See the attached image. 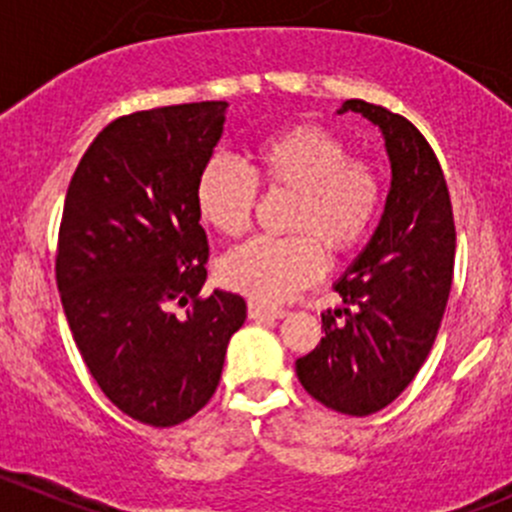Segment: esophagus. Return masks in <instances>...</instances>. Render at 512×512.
<instances>
[{
    "label": "esophagus",
    "mask_w": 512,
    "mask_h": 512,
    "mask_svg": "<svg viewBox=\"0 0 512 512\" xmlns=\"http://www.w3.org/2000/svg\"><path fill=\"white\" fill-rule=\"evenodd\" d=\"M247 315H250L252 320H265V317H275V320H280V317L287 315V310H282V307L262 305V302H257V300H250L247 302Z\"/></svg>",
    "instance_id": "1"
}]
</instances>
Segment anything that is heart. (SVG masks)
Listing matches in <instances>:
<instances>
[{
    "mask_svg": "<svg viewBox=\"0 0 512 512\" xmlns=\"http://www.w3.org/2000/svg\"><path fill=\"white\" fill-rule=\"evenodd\" d=\"M252 167L212 160L197 180L200 217L222 237L245 235L257 207V187L290 195L280 240H252L220 262V280L252 300L282 302L320 280L325 255L345 257L380 217L385 185L367 157H350L335 132L292 124L262 137Z\"/></svg>",
    "mask_w": 512,
    "mask_h": 512,
    "instance_id": "1",
    "label": "heart"
}]
</instances>
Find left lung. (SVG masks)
Listing matches in <instances>:
<instances>
[{"label": "left lung", "mask_w": 512, "mask_h": 512, "mask_svg": "<svg viewBox=\"0 0 512 512\" xmlns=\"http://www.w3.org/2000/svg\"><path fill=\"white\" fill-rule=\"evenodd\" d=\"M385 135L393 182L375 235L335 285L345 307L322 312L325 337L295 362L325 408H388L423 367L440 330L455 265V217L443 167L420 130L380 104L347 99Z\"/></svg>", "instance_id": "8db88e82"}]
</instances>
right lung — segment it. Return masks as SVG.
Wrapping results in <instances>:
<instances>
[{"instance_id": "obj_1", "label": "right lung", "mask_w": 512, "mask_h": 512, "mask_svg": "<svg viewBox=\"0 0 512 512\" xmlns=\"http://www.w3.org/2000/svg\"><path fill=\"white\" fill-rule=\"evenodd\" d=\"M225 109L192 102L117 117L64 197L54 272L69 330L109 403L152 428L185 423L210 403L227 342L247 317L240 295H202L210 245L197 180Z\"/></svg>"}]
</instances>
